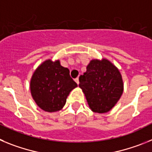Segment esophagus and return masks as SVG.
Returning a JSON list of instances; mask_svg holds the SVG:
<instances>
[{
    "label": "esophagus",
    "instance_id": "1",
    "mask_svg": "<svg viewBox=\"0 0 152 152\" xmlns=\"http://www.w3.org/2000/svg\"><path fill=\"white\" fill-rule=\"evenodd\" d=\"M75 82L77 83V84H79V78H78V77H77V78H75Z\"/></svg>",
    "mask_w": 152,
    "mask_h": 152
}]
</instances>
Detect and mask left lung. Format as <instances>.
I'll return each mask as SVG.
<instances>
[{
  "instance_id": "8db88e82",
  "label": "left lung",
  "mask_w": 152,
  "mask_h": 152,
  "mask_svg": "<svg viewBox=\"0 0 152 152\" xmlns=\"http://www.w3.org/2000/svg\"><path fill=\"white\" fill-rule=\"evenodd\" d=\"M79 81V87L85 95L90 109L94 113L109 112L123 94L121 74L106 58L91 60Z\"/></svg>"
}]
</instances>
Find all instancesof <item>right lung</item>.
Masks as SVG:
<instances>
[{
	"label": "right lung",
	"instance_id": "obj_1",
	"mask_svg": "<svg viewBox=\"0 0 152 152\" xmlns=\"http://www.w3.org/2000/svg\"><path fill=\"white\" fill-rule=\"evenodd\" d=\"M76 87L69 70L61 66L59 60L48 59L42 63L30 80L33 100L42 110L49 113L61 110L70 92Z\"/></svg>",
	"mask_w": 152,
	"mask_h": 152
}]
</instances>
